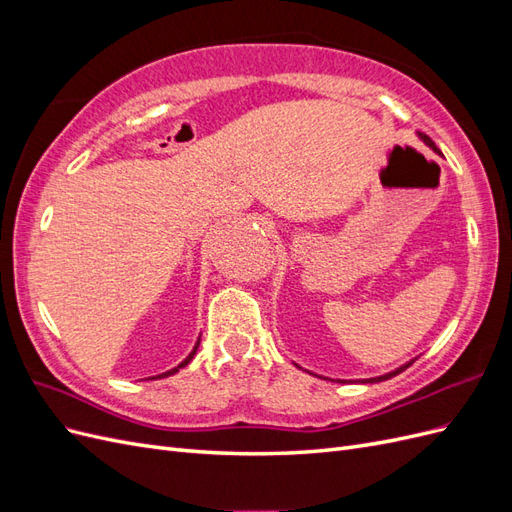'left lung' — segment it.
I'll use <instances>...</instances> for the list:
<instances>
[{"label":"left lung","instance_id":"1","mask_svg":"<svg viewBox=\"0 0 512 512\" xmlns=\"http://www.w3.org/2000/svg\"><path fill=\"white\" fill-rule=\"evenodd\" d=\"M423 141L429 145V147H433V149H436V145H433V141H431V138H427V136H423ZM414 361H410V363H406V365H401L399 369H395V371H391V374H384V376H380V378H369V380H365V382H382V380H389V378H393V376H397V374H401V371H404V369H408L410 365H412ZM339 382H342V380H339Z\"/></svg>","mask_w":512,"mask_h":512}]
</instances>
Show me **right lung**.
Here are the masks:
<instances>
[{"instance_id":"obj_1","label":"right lung","mask_w":512,"mask_h":512,"mask_svg":"<svg viewBox=\"0 0 512 512\" xmlns=\"http://www.w3.org/2000/svg\"><path fill=\"white\" fill-rule=\"evenodd\" d=\"M198 344H200V339H198V342H196V346H194V350L190 352V356H188V359H185L181 365H177L175 369H168V371H164V374L162 376H158V378H166V376H173L175 374V371H179L181 367H185V365H188L192 359H194V354H196V348H198Z\"/></svg>"}]
</instances>
